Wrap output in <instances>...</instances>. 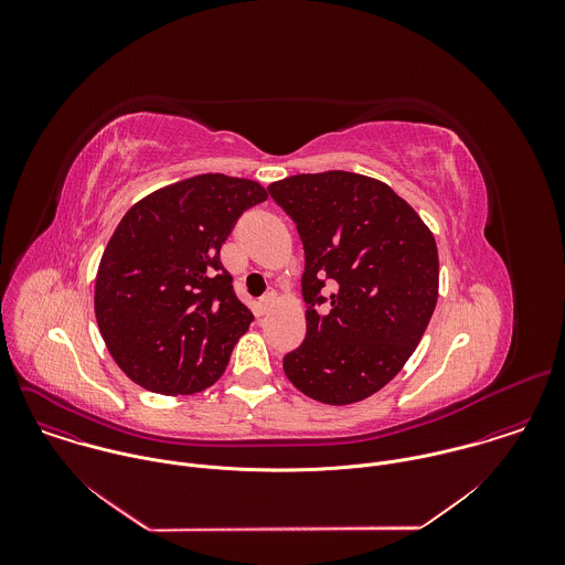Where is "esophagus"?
<instances>
[{"label": "esophagus", "mask_w": 565, "mask_h": 565, "mask_svg": "<svg viewBox=\"0 0 565 565\" xmlns=\"http://www.w3.org/2000/svg\"><path fill=\"white\" fill-rule=\"evenodd\" d=\"M276 300H278L276 291H267V294L258 300V311H260V313H267V311L276 305Z\"/></svg>", "instance_id": "obj_1"}]
</instances>
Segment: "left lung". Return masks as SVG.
Returning a JSON list of instances; mask_svg holds the SVG:
<instances>
[{"label": "left lung", "mask_w": 565, "mask_h": 565, "mask_svg": "<svg viewBox=\"0 0 565 565\" xmlns=\"http://www.w3.org/2000/svg\"><path fill=\"white\" fill-rule=\"evenodd\" d=\"M267 191L305 245L307 337L282 370L318 403L365 401L403 370L430 322L435 237L392 186L361 173H298Z\"/></svg>", "instance_id": "left-lung-1"}]
</instances>
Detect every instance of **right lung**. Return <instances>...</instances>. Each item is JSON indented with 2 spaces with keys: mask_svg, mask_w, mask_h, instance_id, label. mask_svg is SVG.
Instances as JSON below:
<instances>
[{
  "mask_svg": "<svg viewBox=\"0 0 565 565\" xmlns=\"http://www.w3.org/2000/svg\"><path fill=\"white\" fill-rule=\"evenodd\" d=\"M267 200L247 178L202 173L139 200L106 245L95 318L121 372L154 394L211 387L254 316L220 260L243 211Z\"/></svg>",
  "mask_w": 565,
  "mask_h": 565,
  "instance_id": "obj_1",
  "label": "right lung"
}]
</instances>
